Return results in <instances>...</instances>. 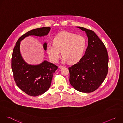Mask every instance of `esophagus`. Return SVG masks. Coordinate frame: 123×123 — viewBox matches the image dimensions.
Returning a JSON list of instances; mask_svg holds the SVG:
<instances>
[{"instance_id":"obj_1","label":"esophagus","mask_w":123,"mask_h":123,"mask_svg":"<svg viewBox=\"0 0 123 123\" xmlns=\"http://www.w3.org/2000/svg\"><path fill=\"white\" fill-rule=\"evenodd\" d=\"M58 68H64V66H58Z\"/></svg>"}]
</instances>
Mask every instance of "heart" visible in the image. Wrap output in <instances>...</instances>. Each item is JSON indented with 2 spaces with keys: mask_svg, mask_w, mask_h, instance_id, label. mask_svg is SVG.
I'll list each match as a JSON object with an SVG mask.
<instances>
[{
  "mask_svg": "<svg viewBox=\"0 0 123 123\" xmlns=\"http://www.w3.org/2000/svg\"><path fill=\"white\" fill-rule=\"evenodd\" d=\"M86 46V41L83 36L63 31L54 38L53 44L47 45L46 50L53 62L58 61L62 51L63 61L74 63L82 58Z\"/></svg>",
  "mask_w": 123,
  "mask_h": 123,
  "instance_id": "1",
  "label": "heart"
}]
</instances>
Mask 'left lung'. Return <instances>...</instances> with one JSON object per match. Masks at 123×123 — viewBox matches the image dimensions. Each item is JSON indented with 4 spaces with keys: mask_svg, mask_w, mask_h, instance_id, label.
<instances>
[{
    "mask_svg": "<svg viewBox=\"0 0 123 123\" xmlns=\"http://www.w3.org/2000/svg\"><path fill=\"white\" fill-rule=\"evenodd\" d=\"M77 27L85 31L88 38V46L80 60L68 68L69 80L76 90L90 93L97 90L107 76L108 54L106 47L93 31Z\"/></svg>",
    "mask_w": 123,
    "mask_h": 123,
    "instance_id": "1",
    "label": "left lung"
}]
</instances>
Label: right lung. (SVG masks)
Wrapping results in <instances>:
<instances>
[{
  "label": "right lung",
  "instance_id": "right-lung-1",
  "mask_svg": "<svg viewBox=\"0 0 123 123\" xmlns=\"http://www.w3.org/2000/svg\"><path fill=\"white\" fill-rule=\"evenodd\" d=\"M50 27L31 30L18 39L13 49L12 58V69L14 80L19 89L29 95L37 96L44 93L50 87L53 74L58 68L55 65L44 60L41 63L30 65L23 59L20 52V42L27 37H44L49 33ZM47 44L43 47L46 50Z\"/></svg>",
  "mask_w": 123,
  "mask_h": 123
}]
</instances>
